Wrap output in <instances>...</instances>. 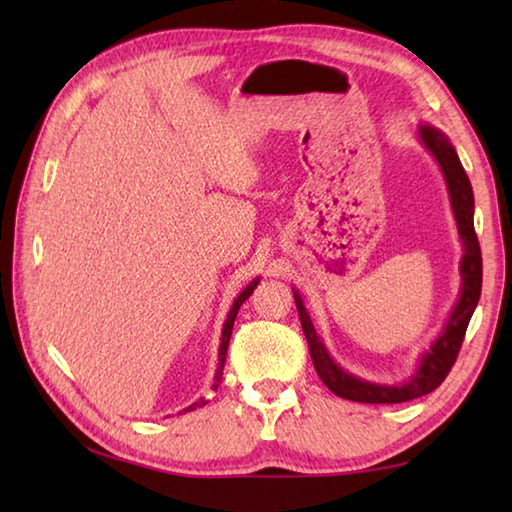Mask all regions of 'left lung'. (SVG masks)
<instances>
[{
	"instance_id": "1",
	"label": "left lung",
	"mask_w": 512,
	"mask_h": 512,
	"mask_svg": "<svg viewBox=\"0 0 512 512\" xmlns=\"http://www.w3.org/2000/svg\"><path fill=\"white\" fill-rule=\"evenodd\" d=\"M418 134H420L422 145L427 147L433 154V158L438 160L440 171L444 173V180H447L451 209H453L455 224H458L460 239L464 246V257L460 264L462 292L447 325H444L442 334L438 336L436 343L431 345V350L422 354L416 374L407 378L405 383L380 385V383H369V380L352 376L350 372H345L343 367L334 363V358L328 354V350H325V345L321 343L317 332H314V325L308 317L306 306H303L299 292L292 290L295 292L301 328L308 339L314 369H317V374L325 383V387L345 400L369 402V405H396V402L420 398L424 394H431L433 389H438L442 385V380L449 376L455 358L460 354L466 328H469V321L473 317L477 301H480L482 250L473 226L475 200H473L471 180L466 176V171L462 167L458 154H455L451 140L444 136L440 129L431 125H420Z\"/></svg>"
}]
</instances>
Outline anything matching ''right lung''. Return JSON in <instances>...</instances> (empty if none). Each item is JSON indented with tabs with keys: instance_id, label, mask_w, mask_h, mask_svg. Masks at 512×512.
<instances>
[{
	"instance_id": "add662e5",
	"label": "right lung",
	"mask_w": 512,
	"mask_h": 512,
	"mask_svg": "<svg viewBox=\"0 0 512 512\" xmlns=\"http://www.w3.org/2000/svg\"><path fill=\"white\" fill-rule=\"evenodd\" d=\"M257 281L259 279H253L250 281V284L242 290V295H239L237 299H235V303L231 306V312H228V317H226V321H224V330H222V341H220V365H217V372H215V383H213V389H217V385H220V380H222V369H224V361H226V350H228V341H231V334H233V323H235V317H237V310H239V306H242V303L253 295V290H255V286H257ZM206 398H200L198 402H193V405H189L187 409H184V413L187 411H193V409H198V407H202V405H206Z\"/></svg>"
}]
</instances>
